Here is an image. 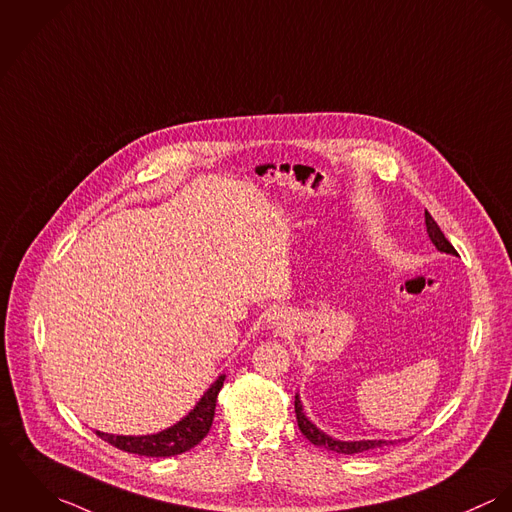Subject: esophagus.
Returning <instances> with one entry per match:
<instances>
[{
    "label": "esophagus",
    "mask_w": 512,
    "mask_h": 512,
    "mask_svg": "<svg viewBox=\"0 0 512 512\" xmlns=\"http://www.w3.org/2000/svg\"><path fill=\"white\" fill-rule=\"evenodd\" d=\"M269 326L275 328L279 334H284L290 328V316L286 310H273L269 316Z\"/></svg>",
    "instance_id": "34e87169"
}]
</instances>
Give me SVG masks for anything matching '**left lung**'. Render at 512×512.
I'll return each instance as SVG.
<instances>
[{
    "instance_id": "left-lung-1",
    "label": "left lung",
    "mask_w": 512,
    "mask_h": 512,
    "mask_svg": "<svg viewBox=\"0 0 512 512\" xmlns=\"http://www.w3.org/2000/svg\"><path fill=\"white\" fill-rule=\"evenodd\" d=\"M424 218H426L428 237H430V241L436 245V249L442 251V253L457 255L454 245L446 239V235L442 233L440 226L434 222V218H432L428 212L424 214ZM294 412H296V422H298L300 432H302L314 446L324 448V450H330V452H336V454H361V452H367V450H377V448L395 444V440H357V442H341L338 438L328 436L326 432H322L316 424H312V422L306 418V414L302 412V402H300L298 395L294 397Z\"/></svg>"
}]
</instances>
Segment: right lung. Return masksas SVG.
<instances>
[{
	"label": "right lung",
	"instance_id": "obj_1",
	"mask_svg": "<svg viewBox=\"0 0 512 512\" xmlns=\"http://www.w3.org/2000/svg\"><path fill=\"white\" fill-rule=\"evenodd\" d=\"M226 375H220L216 383L202 395V398L196 402V406L171 428L157 432V434H147V436H115V434H106L96 430V434L115 446L117 450L129 452V454L147 455V457H171V455L184 454L196 444H200L206 434L212 428L214 412H216V400L218 393L224 387Z\"/></svg>",
	"mask_w": 512,
	"mask_h": 512
}]
</instances>
